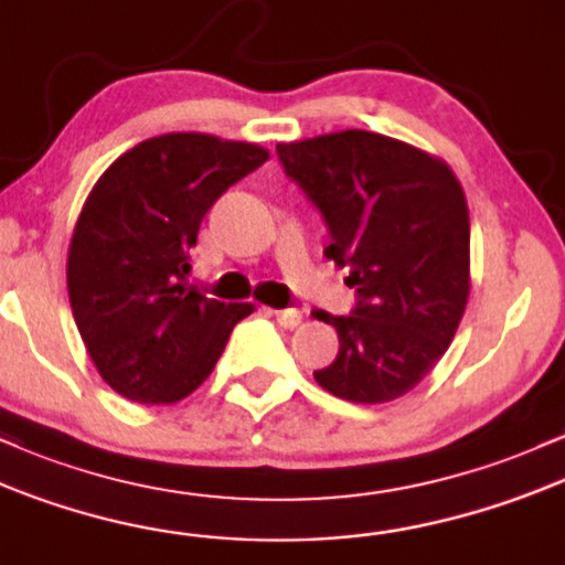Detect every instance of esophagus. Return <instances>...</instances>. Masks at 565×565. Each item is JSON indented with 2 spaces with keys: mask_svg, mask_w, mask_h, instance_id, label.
Listing matches in <instances>:
<instances>
[{
  "mask_svg": "<svg viewBox=\"0 0 565 565\" xmlns=\"http://www.w3.org/2000/svg\"><path fill=\"white\" fill-rule=\"evenodd\" d=\"M275 315V320L280 322L282 328H296L301 322V312L299 309H269Z\"/></svg>",
  "mask_w": 565,
  "mask_h": 565,
  "instance_id": "34e87169",
  "label": "esophagus"
}]
</instances>
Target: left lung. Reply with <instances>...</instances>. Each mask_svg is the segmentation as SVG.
Instances as JSON below:
<instances>
[{"mask_svg":"<svg viewBox=\"0 0 565 565\" xmlns=\"http://www.w3.org/2000/svg\"><path fill=\"white\" fill-rule=\"evenodd\" d=\"M285 173L326 215V256L350 269V317L315 312L339 354L315 382L350 403L408 395L454 341L470 299V211L448 162L367 130L277 143Z\"/></svg>","mask_w":565,"mask_h":565,"instance_id":"1","label":"left lung"}]
</instances>
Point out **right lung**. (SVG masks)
Here are the masks:
<instances>
[{"instance_id":"1","label":"right lung","mask_w":565,"mask_h":565,"mask_svg":"<svg viewBox=\"0 0 565 565\" xmlns=\"http://www.w3.org/2000/svg\"><path fill=\"white\" fill-rule=\"evenodd\" d=\"M266 160L258 143L164 132L117 157L87 194L68 243V301L100 379L128 401L192 395L253 312L189 288V248L213 202Z\"/></svg>"}]
</instances>
